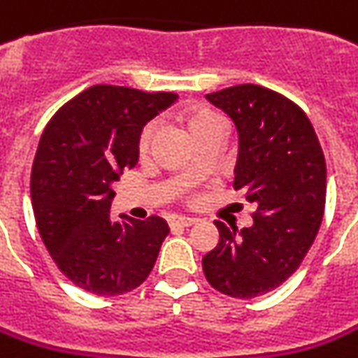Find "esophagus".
Segmentation results:
<instances>
[{
  "label": "esophagus",
  "instance_id": "obj_1",
  "mask_svg": "<svg viewBox=\"0 0 358 358\" xmlns=\"http://www.w3.org/2000/svg\"><path fill=\"white\" fill-rule=\"evenodd\" d=\"M196 220L194 217H186V215H170L169 217V225L174 229V227H189L194 225Z\"/></svg>",
  "mask_w": 358,
  "mask_h": 358
}]
</instances>
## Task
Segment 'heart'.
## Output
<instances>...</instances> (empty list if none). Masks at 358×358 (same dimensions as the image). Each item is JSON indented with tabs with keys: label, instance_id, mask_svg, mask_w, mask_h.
<instances>
[{
	"label": "heart",
	"instance_id": "b5f03b06",
	"mask_svg": "<svg viewBox=\"0 0 358 358\" xmlns=\"http://www.w3.org/2000/svg\"><path fill=\"white\" fill-rule=\"evenodd\" d=\"M184 123H186V129L192 137H199L201 133L206 131H211V129H223V119L220 117V113H215L213 109L210 108H192L184 113ZM155 135H157V129L155 125H145L141 129L137 138V148L138 152H147L152 141H155Z\"/></svg>",
	"mask_w": 358,
	"mask_h": 358
}]
</instances>
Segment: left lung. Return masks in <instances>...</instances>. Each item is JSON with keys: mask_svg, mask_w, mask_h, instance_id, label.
<instances>
[{"mask_svg": "<svg viewBox=\"0 0 358 358\" xmlns=\"http://www.w3.org/2000/svg\"><path fill=\"white\" fill-rule=\"evenodd\" d=\"M206 97L237 127L233 188L257 211L252 227L215 221L220 243L201 266L221 294L257 298L288 280L313 245L325 208V157L303 109L274 90L241 84Z\"/></svg>", "mask_w": 358, "mask_h": 358, "instance_id": "1", "label": "left lung"}]
</instances>
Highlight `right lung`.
I'll return each mask as SVG.
<instances>
[{"instance_id": "add662e5", "label": "right lung", "mask_w": 358, "mask_h": 358, "mask_svg": "<svg viewBox=\"0 0 358 358\" xmlns=\"http://www.w3.org/2000/svg\"><path fill=\"white\" fill-rule=\"evenodd\" d=\"M176 97L97 84L46 123L31 170V201L46 250L82 290L96 296L135 290L157 262L170 231L166 221L159 215L111 221V184L137 164L141 129Z\"/></svg>"}]
</instances>
